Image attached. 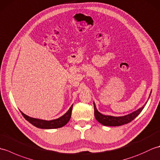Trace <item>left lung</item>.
<instances>
[{
    "label": "left lung",
    "mask_w": 160,
    "mask_h": 160,
    "mask_svg": "<svg viewBox=\"0 0 160 160\" xmlns=\"http://www.w3.org/2000/svg\"><path fill=\"white\" fill-rule=\"evenodd\" d=\"M151 94V91L150 95H149L148 100L146 102V103L143 105V107H142L141 108H138V110L132 112V113H129L128 115H123V116L115 117V116H112V115H105L102 114L98 111L96 104H95V102H93L95 118H96L97 121L99 122L100 124H102L104 126H107V127H118V126L128 124L132 120H133L134 119L141 113L142 111L143 110L145 105L147 104L149 98H150Z\"/></svg>",
    "instance_id": "left-lung-1"
}]
</instances>
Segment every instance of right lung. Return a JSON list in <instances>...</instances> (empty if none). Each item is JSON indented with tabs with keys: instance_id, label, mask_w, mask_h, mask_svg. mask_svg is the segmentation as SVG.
Segmentation results:
<instances>
[{
	"instance_id": "1",
	"label": "right lung",
	"mask_w": 160,
	"mask_h": 160,
	"mask_svg": "<svg viewBox=\"0 0 160 160\" xmlns=\"http://www.w3.org/2000/svg\"><path fill=\"white\" fill-rule=\"evenodd\" d=\"M72 108L73 104L71 105L69 109L67 111V113H64L62 116L52 120H40V119L33 118L28 116V115H25V113H23L22 111L20 112H21L23 117L25 118V120H28L29 123H31L32 125L34 126V127L42 129H53L62 127L68 123V122L69 121L71 116Z\"/></svg>"
}]
</instances>
